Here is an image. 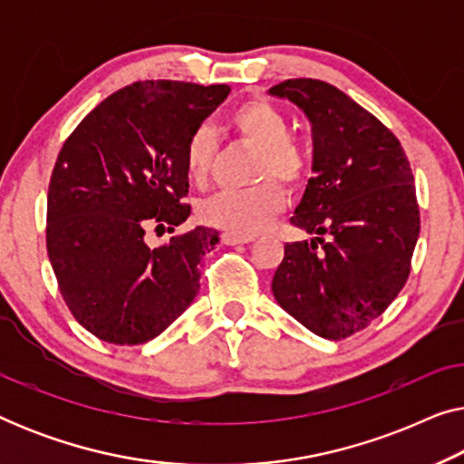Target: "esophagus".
<instances>
[{
  "instance_id": "1",
  "label": "esophagus",
  "mask_w": 464,
  "mask_h": 464,
  "mask_svg": "<svg viewBox=\"0 0 464 464\" xmlns=\"http://www.w3.org/2000/svg\"><path fill=\"white\" fill-rule=\"evenodd\" d=\"M251 237H238V234H232V232H226V234H221V243L224 245H230V246H234V245H246V243H251Z\"/></svg>"
}]
</instances>
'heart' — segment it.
Segmentation results:
<instances>
[{"label":"heart","mask_w":464,"mask_h":464,"mask_svg":"<svg viewBox=\"0 0 464 464\" xmlns=\"http://www.w3.org/2000/svg\"><path fill=\"white\" fill-rule=\"evenodd\" d=\"M232 129L243 141L259 150L256 179L262 181L251 189H224L208 196L198 205V218L219 230L253 237L264 230L285 208V186L297 188L306 179L308 154L300 143L289 139V120L266 99H249L230 113ZM215 132L208 126H198L186 143V170L196 186H202L211 173Z\"/></svg>","instance_id":"b5f03b06"}]
</instances>
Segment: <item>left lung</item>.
Returning <instances> with one entry per match:
<instances>
[{"label": "left lung", "instance_id": "8db88e82", "mask_svg": "<svg viewBox=\"0 0 464 464\" xmlns=\"http://www.w3.org/2000/svg\"><path fill=\"white\" fill-rule=\"evenodd\" d=\"M268 92L313 124L314 173L291 218L314 238L285 245L272 294L313 334L348 338L408 281L420 234L414 175L399 139L335 86L300 78Z\"/></svg>", "mask_w": 464, "mask_h": 464}]
</instances>
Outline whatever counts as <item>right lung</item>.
<instances>
[{
	"mask_svg": "<svg viewBox=\"0 0 464 464\" xmlns=\"http://www.w3.org/2000/svg\"><path fill=\"white\" fill-rule=\"evenodd\" d=\"M230 86L148 80L113 92L82 120L48 188L46 249L75 321L99 340L135 346L160 335L200 289V259L219 232L198 226L167 245L145 230L189 218L188 137Z\"/></svg>",
	"mask_w": 464,
	"mask_h": 464,
	"instance_id": "1",
	"label": "right lung"
}]
</instances>
